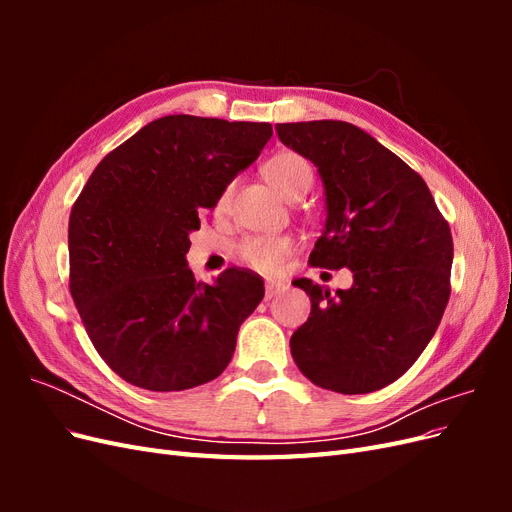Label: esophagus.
Masks as SVG:
<instances>
[{
    "label": "esophagus",
    "instance_id": "obj_1",
    "mask_svg": "<svg viewBox=\"0 0 512 512\" xmlns=\"http://www.w3.org/2000/svg\"><path fill=\"white\" fill-rule=\"evenodd\" d=\"M288 286H286V282H282V280H267L265 282V297L267 299H273V297H277V294L280 292H284Z\"/></svg>",
    "mask_w": 512,
    "mask_h": 512
}]
</instances>
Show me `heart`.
Instances as JSON below:
<instances>
[{"mask_svg":"<svg viewBox=\"0 0 512 512\" xmlns=\"http://www.w3.org/2000/svg\"><path fill=\"white\" fill-rule=\"evenodd\" d=\"M262 175H265L271 188L282 198L290 200V203L305 196L314 181L312 166L294 151L275 153V156L269 158L265 166H262ZM226 203L228 192H224L220 207H224ZM288 252L290 243L280 237H250L239 245V258L260 271H273Z\"/></svg>","mask_w":512,"mask_h":512,"instance_id":"obj_1","label":"heart"}]
</instances>
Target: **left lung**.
<instances>
[{
  "label": "left lung",
  "mask_w": 512,
  "mask_h": 512,
  "mask_svg": "<svg viewBox=\"0 0 512 512\" xmlns=\"http://www.w3.org/2000/svg\"><path fill=\"white\" fill-rule=\"evenodd\" d=\"M280 141L318 168L324 188L314 267L350 269L331 294L297 280L312 301L290 352L314 384L344 395L384 389L431 342L451 294L453 237L427 183L346 121L277 123Z\"/></svg>",
  "instance_id": "obj_1"
}]
</instances>
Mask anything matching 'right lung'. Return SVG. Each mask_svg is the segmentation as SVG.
Wrapping results in <instances>:
<instances>
[{"label":"right lung","mask_w":512,"mask_h":512,"mask_svg":"<svg viewBox=\"0 0 512 512\" xmlns=\"http://www.w3.org/2000/svg\"><path fill=\"white\" fill-rule=\"evenodd\" d=\"M271 123L168 115L96 166L70 213V292L91 344L147 391L218 378L265 284L226 269L194 280L185 254L200 215L252 166Z\"/></svg>","instance_id":"add662e5"}]
</instances>
